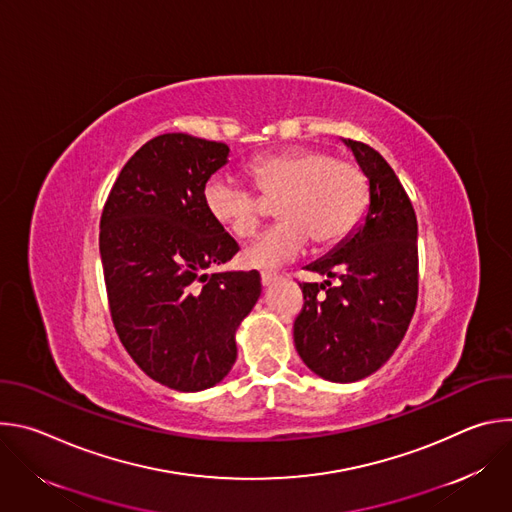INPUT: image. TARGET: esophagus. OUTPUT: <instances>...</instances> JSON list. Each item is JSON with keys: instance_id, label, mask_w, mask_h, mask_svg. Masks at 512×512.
I'll return each mask as SVG.
<instances>
[{"instance_id": "34e87169", "label": "esophagus", "mask_w": 512, "mask_h": 512, "mask_svg": "<svg viewBox=\"0 0 512 512\" xmlns=\"http://www.w3.org/2000/svg\"><path fill=\"white\" fill-rule=\"evenodd\" d=\"M277 277H279L277 273H271V271H263V273H261V283H263V285H271V283H273Z\"/></svg>"}]
</instances>
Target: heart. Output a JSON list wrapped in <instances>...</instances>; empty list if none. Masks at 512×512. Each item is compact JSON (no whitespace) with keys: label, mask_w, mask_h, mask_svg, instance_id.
Listing matches in <instances>:
<instances>
[{"label":"heart","mask_w":512,"mask_h":512,"mask_svg":"<svg viewBox=\"0 0 512 512\" xmlns=\"http://www.w3.org/2000/svg\"><path fill=\"white\" fill-rule=\"evenodd\" d=\"M247 174L263 198L279 200L275 212L281 218L245 251V263L257 269L296 259L308 241L318 249L340 243L369 208L364 172L320 148L261 154L247 164ZM202 200L212 221L241 241L257 231L265 216L261 198L225 176L206 182Z\"/></svg>","instance_id":"obj_1"}]
</instances>
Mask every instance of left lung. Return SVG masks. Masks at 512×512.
I'll return each mask as SVG.
<instances>
[{
    "instance_id": "1",
    "label": "left lung",
    "mask_w": 512,
    "mask_h": 512,
    "mask_svg": "<svg viewBox=\"0 0 512 512\" xmlns=\"http://www.w3.org/2000/svg\"><path fill=\"white\" fill-rule=\"evenodd\" d=\"M344 143L369 178V212L332 253L306 267L328 279L300 283L304 308L294 322L306 367L334 383L360 381L391 358L413 318L419 285L417 218L405 188L371 145Z\"/></svg>"
}]
</instances>
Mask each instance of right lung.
<instances>
[{
    "label": "right lung",
    "instance_id": "right-lung-1",
    "mask_svg": "<svg viewBox=\"0 0 512 512\" xmlns=\"http://www.w3.org/2000/svg\"><path fill=\"white\" fill-rule=\"evenodd\" d=\"M227 158L223 141L158 135L123 166L101 214L117 336L145 375L176 391H202L229 375L235 332L261 296L257 271L206 273L239 251L202 200Z\"/></svg>",
    "mask_w": 512,
    "mask_h": 512
}]
</instances>
